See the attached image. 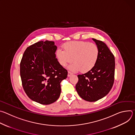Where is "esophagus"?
Listing matches in <instances>:
<instances>
[{
    "label": "esophagus",
    "instance_id": "esophagus-1",
    "mask_svg": "<svg viewBox=\"0 0 135 135\" xmlns=\"http://www.w3.org/2000/svg\"><path fill=\"white\" fill-rule=\"evenodd\" d=\"M72 74H72L70 71H68V77L70 76Z\"/></svg>",
    "mask_w": 135,
    "mask_h": 135
}]
</instances>
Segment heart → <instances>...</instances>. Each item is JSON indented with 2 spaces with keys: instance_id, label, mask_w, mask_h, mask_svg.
<instances>
[{
  "instance_id": "obj_1",
  "label": "heart",
  "mask_w": 135,
  "mask_h": 135,
  "mask_svg": "<svg viewBox=\"0 0 135 135\" xmlns=\"http://www.w3.org/2000/svg\"><path fill=\"white\" fill-rule=\"evenodd\" d=\"M64 49H57L56 56L62 67L74 62L68 67L73 71L80 70L86 73L91 70L97 64L99 51L97 45L84 41H72L65 43Z\"/></svg>"
}]
</instances>
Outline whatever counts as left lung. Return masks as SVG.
<instances>
[{
    "mask_svg": "<svg viewBox=\"0 0 135 135\" xmlns=\"http://www.w3.org/2000/svg\"><path fill=\"white\" fill-rule=\"evenodd\" d=\"M99 51L98 61L88 72L78 75L76 90L84 100L96 102L106 96L111 90L115 74V57L103 42L92 38Z\"/></svg>",
    "mask_w": 135,
    "mask_h": 135,
    "instance_id": "8db88e82",
    "label": "left lung"
}]
</instances>
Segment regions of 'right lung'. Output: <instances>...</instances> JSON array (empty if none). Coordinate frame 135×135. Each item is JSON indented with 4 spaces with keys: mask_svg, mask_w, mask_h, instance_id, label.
I'll list each match as a JSON object with an SVG mask.
<instances>
[{
    "mask_svg": "<svg viewBox=\"0 0 135 135\" xmlns=\"http://www.w3.org/2000/svg\"><path fill=\"white\" fill-rule=\"evenodd\" d=\"M56 49L53 41L37 42L27 48L20 62L23 88L30 99L41 104L57 100L60 83L67 77V70L55 57Z\"/></svg>",
    "mask_w": 135,
    "mask_h": 135,
    "instance_id": "1",
    "label": "right lung"
}]
</instances>
